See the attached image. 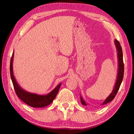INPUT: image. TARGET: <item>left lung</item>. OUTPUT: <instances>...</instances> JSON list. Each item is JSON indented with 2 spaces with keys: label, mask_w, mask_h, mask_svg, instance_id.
Masks as SVG:
<instances>
[{
  "label": "left lung",
  "mask_w": 134,
  "mask_h": 134,
  "mask_svg": "<svg viewBox=\"0 0 134 134\" xmlns=\"http://www.w3.org/2000/svg\"><path fill=\"white\" fill-rule=\"evenodd\" d=\"M115 44L117 50V56H118V74L116 81H115V86L113 87V90L111 93L109 95L108 97L106 98L103 102L102 103L101 105H105L106 103H108L112 100L114 99V97L116 96L118 91L120 87V86L121 85V83L123 80L124 77V64L123 62V54H122V49L121 48L120 43L117 40H115ZM80 100L81 103L84 106H86L88 105V103L86 102V101L83 99V97L80 95Z\"/></svg>",
  "instance_id": "1"
}]
</instances>
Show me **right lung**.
Returning <instances> with one entry per match:
<instances>
[{
    "label": "right lung",
    "mask_w": 134,
    "mask_h": 134,
    "mask_svg": "<svg viewBox=\"0 0 134 134\" xmlns=\"http://www.w3.org/2000/svg\"><path fill=\"white\" fill-rule=\"evenodd\" d=\"M14 52H13L12 58L10 64V77L14 87L16 94L22 100L24 103L29 106L34 108H44L51 104L57 94L59 89H60L62 83L56 86L51 92L47 94H38L34 93H30L26 91L19 85L16 80L13 71V62Z\"/></svg>",
    "instance_id": "right-lung-1"
}]
</instances>
